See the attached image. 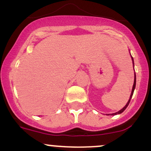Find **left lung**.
Masks as SVG:
<instances>
[{
  "label": "left lung",
  "mask_w": 151,
  "mask_h": 151,
  "mask_svg": "<svg viewBox=\"0 0 151 151\" xmlns=\"http://www.w3.org/2000/svg\"><path fill=\"white\" fill-rule=\"evenodd\" d=\"M132 61H133V59H132ZM133 64H134V63H133ZM135 83H136V76H135V79H134V84H133V87H132V92H131V94H130V99H129L128 102H127V103L126 104V105H125V107H124L122 109V110H120V111H118V112H115V113H112V114H110L111 115H117V114H120V113H122V112H123V111L125 110V109L127 108V106H128L129 103H130V100H131V98H132V94H133V92H134V89H135Z\"/></svg>",
  "instance_id": "1"
}]
</instances>
